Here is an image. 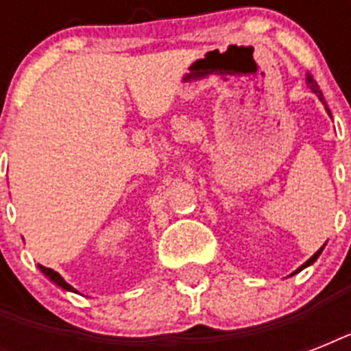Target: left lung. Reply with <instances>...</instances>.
Returning <instances> with one entry per match:
<instances>
[{
    "instance_id": "obj_1",
    "label": "left lung",
    "mask_w": 351,
    "mask_h": 351,
    "mask_svg": "<svg viewBox=\"0 0 351 351\" xmlns=\"http://www.w3.org/2000/svg\"><path fill=\"white\" fill-rule=\"evenodd\" d=\"M306 84H308V87H310V89H311V93H315V95H317V96H319V100H321V101H322V104H324V106H326V101H324V96H322L321 89H319V85H317V82H315V80H313V76H311V74H310V73L306 74ZM326 111H328V107H326ZM328 114H330V111H328ZM324 245H326V244H324ZM324 245H322L321 250L317 251L315 255L311 256L310 261H306V262H304V264H302V266H300V267H299V269H297V271H293V275H295V273H299V271H300V269H304V267L311 266V264H313V262H315V261H317V258H319V255H321V253H322V250H324Z\"/></svg>"
}]
</instances>
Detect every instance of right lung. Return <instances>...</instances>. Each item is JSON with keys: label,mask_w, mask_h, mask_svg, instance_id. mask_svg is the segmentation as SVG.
<instances>
[{"label": "right lung", "mask_w": 351, "mask_h": 351, "mask_svg": "<svg viewBox=\"0 0 351 351\" xmlns=\"http://www.w3.org/2000/svg\"><path fill=\"white\" fill-rule=\"evenodd\" d=\"M38 267H40L41 271L45 273L47 277L51 278L52 282H56L58 286H60V288L67 289V291H74V293H76V289H74L73 286H71V284H67V282H65V280H63V277H62V275H60V273H58V271H54V269H51V267H45V266H41V264H38Z\"/></svg>", "instance_id": "add662e5"}]
</instances>
